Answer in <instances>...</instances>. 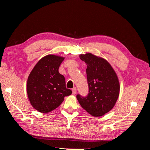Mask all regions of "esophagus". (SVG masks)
Returning a JSON list of instances; mask_svg holds the SVG:
<instances>
[{
    "mask_svg": "<svg viewBox=\"0 0 150 150\" xmlns=\"http://www.w3.org/2000/svg\"><path fill=\"white\" fill-rule=\"evenodd\" d=\"M72 94H76V93H77V89L76 88H73L72 89Z\"/></svg>",
    "mask_w": 150,
    "mask_h": 150,
    "instance_id": "esophagus-1",
    "label": "esophagus"
}]
</instances>
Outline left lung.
Segmentation results:
<instances>
[{
	"label": "left lung",
	"instance_id": "left-lung-1",
	"mask_svg": "<svg viewBox=\"0 0 150 150\" xmlns=\"http://www.w3.org/2000/svg\"><path fill=\"white\" fill-rule=\"evenodd\" d=\"M87 65L89 88L86 96L77 99L83 109L93 116H101L112 110L119 96L120 83L116 72L107 61L88 53L79 56Z\"/></svg>",
	"mask_w": 150,
	"mask_h": 150
}]
</instances>
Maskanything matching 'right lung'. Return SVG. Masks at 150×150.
I'll return each instance as SVG.
<instances>
[{"label":"right lung","instance_id":"add662e5","mask_svg":"<svg viewBox=\"0 0 150 150\" xmlns=\"http://www.w3.org/2000/svg\"><path fill=\"white\" fill-rule=\"evenodd\" d=\"M64 58L47 55L33 68L27 83V93L31 105L40 112L55 110L69 96L72 91L66 88L65 78L59 72Z\"/></svg>","mask_w":150,"mask_h":150}]
</instances>
